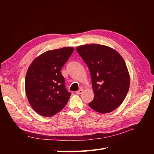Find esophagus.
Returning <instances> with one entry per match:
<instances>
[{
  "instance_id": "obj_1",
  "label": "esophagus",
  "mask_w": 154,
  "mask_h": 154,
  "mask_svg": "<svg viewBox=\"0 0 154 154\" xmlns=\"http://www.w3.org/2000/svg\"><path fill=\"white\" fill-rule=\"evenodd\" d=\"M75 93H76V94H80L83 93V89H80L79 91H77Z\"/></svg>"
}]
</instances>
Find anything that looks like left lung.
Wrapping results in <instances>:
<instances>
[{"instance_id": "1", "label": "left lung", "mask_w": 154, "mask_h": 154, "mask_svg": "<svg viewBox=\"0 0 154 154\" xmlns=\"http://www.w3.org/2000/svg\"><path fill=\"white\" fill-rule=\"evenodd\" d=\"M76 50L91 73L94 97L89 106L100 113L112 112L122 103L130 87V75L124 59L104 45H79Z\"/></svg>"}]
</instances>
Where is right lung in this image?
Here are the masks:
<instances>
[{"label":"right lung","instance_id":"add662e5","mask_svg":"<svg viewBox=\"0 0 154 154\" xmlns=\"http://www.w3.org/2000/svg\"><path fill=\"white\" fill-rule=\"evenodd\" d=\"M74 48L49 50L35 57L29 66L25 90L32 108L41 116L50 117L66 105L71 96L65 87L61 69Z\"/></svg>","mask_w":154,"mask_h":154}]
</instances>
